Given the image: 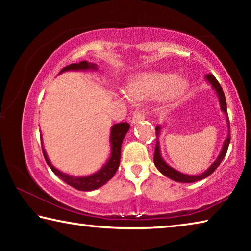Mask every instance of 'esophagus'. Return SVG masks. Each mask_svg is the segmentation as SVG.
Listing matches in <instances>:
<instances>
[{"instance_id": "esophagus-1", "label": "esophagus", "mask_w": 251, "mask_h": 251, "mask_svg": "<svg viewBox=\"0 0 251 251\" xmlns=\"http://www.w3.org/2000/svg\"><path fill=\"white\" fill-rule=\"evenodd\" d=\"M145 115H146L145 110H138V112L134 113L133 117H131V123H133L134 125L135 124H138L139 122H142V121L145 120Z\"/></svg>"}]
</instances>
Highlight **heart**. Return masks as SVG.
Here are the masks:
<instances>
[{
  "label": "heart",
  "mask_w": 251,
  "mask_h": 251,
  "mask_svg": "<svg viewBox=\"0 0 251 251\" xmlns=\"http://www.w3.org/2000/svg\"><path fill=\"white\" fill-rule=\"evenodd\" d=\"M182 86V80L175 74L147 72L136 75L128 85V93L136 100L156 99L171 91L177 93Z\"/></svg>",
  "instance_id": "heart-1"
}]
</instances>
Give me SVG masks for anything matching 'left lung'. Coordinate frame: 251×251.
<instances>
[{"label":"left lung","mask_w":251,"mask_h":251,"mask_svg":"<svg viewBox=\"0 0 251 251\" xmlns=\"http://www.w3.org/2000/svg\"><path fill=\"white\" fill-rule=\"evenodd\" d=\"M205 80L206 82L210 85L212 90L216 92V94L218 96V100H219V105H220V109H222V112L226 115V121H227V127H228V134H227V137L225 139V142L223 144V147H222V151H220L219 155L217 157V159H216L214 163H212L209 167L207 168V171H205L201 174H199V175H187V174H182L180 172L176 171L175 168H173L172 166H169V165L166 163V161L164 160L163 156H161V152H160V144H159V135H160V130H161V126L158 125L156 126V136H157V142H156V148H155V154H154V164L156 168L158 169V171L165 175L168 178H171L172 180L174 181H178V182H195V181H198V180H201L203 178L208 177L209 175H211L212 173L215 172V169L217 168L220 163H222L224 157L226 156V152L228 150V146H229V142H230V125H229V120H228V114H227V103H226V99H225V94H224V91L222 86H220V84L218 83V80L215 78L214 75L211 74H208L205 76Z\"/></svg>","instance_id":"obj_1"}]
</instances>
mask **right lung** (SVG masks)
I'll list each match as a JSON object with an SVG mask.
<instances>
[{"instance_id":"1","label":"right lung","mask_w":251,"mask_h":251,"mask_svg":"<svg viewBox=\"0 0 251 251\" xmlns=\"http://www.w3.org/2000/svg\"><path fill=\"white\" fill-rule=\"evenodd\" d=\"M69 71H97V65L93 64V63L83 61L79 63H74V64H70L65 66L59 74L64 73V72ZM130 125L128 123H118V124L113 125L110 127V134H109V143H110V154L104 166L101 167L100 171L92 174L88 176H71L69 174H65L57 168H55L52 163H50L48 154H46L45 148L43 147V138L41 137L42 142V150H43V155L46 160V163L52 169L53 173L57 177L61 178L63 181H65L67 185L74 187L75 189L83 190V192H91V190H95L100 188L103 185H105L109 179H112L113 176L115 175L118 167H120L121 161V150L123 139L129 130Z\"/></svg>"}]
</instances>
